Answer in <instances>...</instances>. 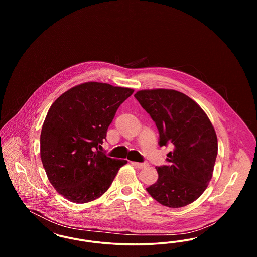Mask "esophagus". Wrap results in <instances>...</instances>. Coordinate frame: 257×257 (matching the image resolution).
I'll use <instances>...</instances> for the list:
<instances>
[{"label":"esophagus","mask_w":257,"mask_h":257,"mask_svg":"<svg viewBox=\"0 0 257 257\" xmlns=\"http://www.w3.org/2000/svg\"><path fill=\"white\" fill-rule=\"evenodd\" d=\"M132 165L138 168V169H144V168H147L148 166V163H137V162H132Z\"/></svg>","instance_id":"obj_1"}]
</instances>
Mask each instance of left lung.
<instances>
[{
	"instance_id": "1",
	"label": "left lung",
	"mask_w": 257,
	"mask_h": 257,
	"mask_svg": "<svg viewBox=\"0 0 257 257\" xmlns=\"http://www.w3.org/2000/svg\"><path fill=\"white\" fill-rule=\"evenodd\" d=\"M159 131L160 147L171 144L167 166L156 167L158 180L147 188L164 206L179 208L196 200L212 178L218 154L215 129L196 102L173 89H145L134 95Z\"/></svg>"
}]
</instances>
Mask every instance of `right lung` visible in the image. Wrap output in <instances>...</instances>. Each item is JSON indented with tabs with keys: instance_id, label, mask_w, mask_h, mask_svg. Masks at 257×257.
Instances as JSON below:
<instances>
[{
	"instance_id": "obj_1",
	"label": "right lung",
	"mask_w": 257,
	"mask_h": 257,
	"mask_svg": "<svg viewBox=\"0 0 257 257\" xmlns=\"http://www.w3.org/2000/svg\"><path fill=\"white\" fill-rule=\"evenodd\" d=\"M134 90L88 82L62 93L50 107L40 134V157L50 183L75 203H86L110 188L126 160L99 151L108 127Z\"/></svg>"
}]
</instances>
